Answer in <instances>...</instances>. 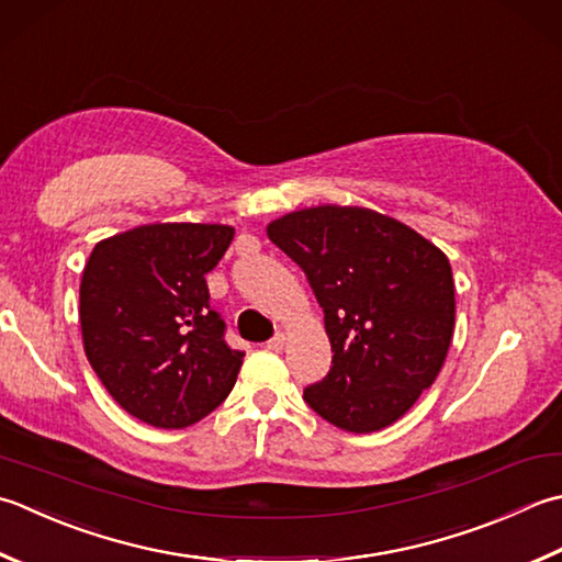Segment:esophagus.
<instances>
[{
  "instance_id": "esophagus-1",
  "label": "esophagus",
  "mask_w": 562,
  "mask_h": 562,
  "mask_svg": "<svg viewBox=\"0 0 562 562\" xmlns=\"http://www.w3.org/2000/svg\"><path fill=\"white\" fill-rule=\"evenodd\" d=\"M284 340H288V338H284V334H274V336L268 340V348L274 350V353H280V350L284 348Z\"/></svg>"
}]
</instances>
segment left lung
<instances>
[{
    "label": "left lung",
    "mask_w": 562,
    "mask_h": 562,
    "mask_svg": "<svg viewBox=\"0 0 562 562\" xmlns=\"http://www.w3.org/2000/svg\"><path fill=\"white\" fill-rule=\"evenodd\" d=\"M310 280L331 340V370L304 402L344 431L370 434L412 409L443 368L456 326L441 248L362 206H310L268 226Z\"/></svg>",
    "instance_id": "left-lung-1"
}]
</instances>
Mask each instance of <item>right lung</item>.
<instances>
[{
  "label": "right lung",
  "instance_id": "right-lung-1",
  "mask_svg": "<svg viewBox=\"0 0 562 562\" xmlns=\"http://www.w3.org/2000/svg\"><path fill=\"white\" fill-rule=\"evenodd\" d=\"M234 226L148 224L99 240L80 282L87 360L121 409L156 428H184L234 390L244 350L224 340L206 272Z\"/></svg>",
  "mask_w": 562,
  "mask_h": 562
}]
</instances>
